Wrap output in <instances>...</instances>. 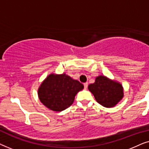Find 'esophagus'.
<instances>
[{"instance_id": "esophagus-1", "label": "esophagus", "mask_w": 149, "mask_h": 149, "mask_svg": "<svg viewBox=\"0 0 149 149\" xmlns=\"http://www.w3.org/2000/svg\"><path fill=\"white\" fill-rule=\"evenodd\" d=\"M83 85H84V88L86 89L87 88V86H88V83H85L84 84H83Z\"/></svg>"}]
</instances>
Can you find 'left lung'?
<instances>
[{
	"label": "left lung",
	"mask_w": 149,
	"mask_h": 149,
	"mask_svg": "<svg viewBox=\"0 0 149 149\" xmlns=\"http://www.w3.org/2000/svg\"><path fill=\"white\" fill-rule=\"evenodd\" d=\"M95 100L106 108L114 107L123 99V87L118 81L104 75L95 78V82L88 85Z\"/></svg>",
	"instance_id": "obj_1"
}]
</instances>
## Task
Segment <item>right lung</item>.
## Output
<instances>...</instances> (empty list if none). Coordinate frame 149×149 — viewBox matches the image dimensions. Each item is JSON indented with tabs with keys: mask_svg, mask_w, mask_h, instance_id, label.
<instances>
[{
	"mask_svg": "<svg viewBox=\"0 0 149 149\" xmlns=\"http://www.w3.org/2000/svg\"><path fill=\"white\" fill-rule=\"evenodd\" d=\"M84 86L66 74H49L38 89L40 102L49 109L61 112L70 107L75 95Z\"/></svg>",
	"mask_w": 149,
	"mask_h": 149,
	"instance_id": "add662e5",
	"label": "right lung"
}]
</instances>
